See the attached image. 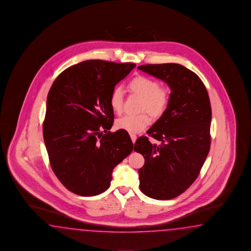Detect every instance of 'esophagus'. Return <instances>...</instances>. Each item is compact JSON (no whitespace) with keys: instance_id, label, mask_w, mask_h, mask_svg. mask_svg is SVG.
I'll list each match as a JSON object with an SVG mask.
<instances>
[{"instance_id":"obj_1","label":"esophagus","mask_w":251,"mask_h":251,"mask_svg":"<svg viewBox=\"0 0 251 251\" xmlns=\"http://www.w3.org/2000/svg\"><path fill=\"white\" fill-rule=\"evenodd\" d=\"M130 139L132 140V142L135 143L136 142V139H137V136L135 134H130Z\"/></svg>"}]
</instances>
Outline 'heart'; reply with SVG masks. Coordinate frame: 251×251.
<instances>
[{
	"instance_id": "1",
	"label": "heart",
	"mask_w": 251,
	"mask_h": 251,
	"mask_svg": "<svg viewBox=\"0 0 251 251\" xmlns=\"http://www.w3.org/2000/svg\"><path fill=\"white\" fill-rule=\"evenodd\" d=\"M129 90L143 99L141 110L151 112L153 116H160L167 110L170 94L167 86H159L154 79L139 75L134 77L128 84ZM109 102L112 111L120 113L123 111V90L120 86L113 88L109 97ZM151 123V118L148 113L138 115H125L118 119L116 126L120 129L129 133L142 132Z\"/></svg>"
}]
</instances>
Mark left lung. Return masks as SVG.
Returning <instances> with one entry per match:
<instances>
[{
	"instance_id": "1",
	"label": "left lung",
	"mask_w": 251,
	"mask_h": 251,
	"mask_svg": "<svg viewBox=\"0 0 251 251\" xmlns=\"http://www.w3.org/2000/svg\"><path fill=\"white\" fill-rule=\"evenodd\" d=\"M139 70L158 78L171 90L167 110L134 151L145 158L139 170V188L156 200L183 194L197 178L211 146L212 109L205 85L195 73L179 64L143 65Z\"/></svg>"
}]
</instances>
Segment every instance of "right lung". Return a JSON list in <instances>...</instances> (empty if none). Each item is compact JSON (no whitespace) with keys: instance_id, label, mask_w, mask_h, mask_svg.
Masks as SVG:
<instances>
[{"instance_id":"add662e5","label":"right lung","mask_w":251,"mask_h":251,"mask_svg":"<svg viewBox=\"0 0 251 251\" xmlns=\"http://www.w3.org/2000/svg\"><path fill=\"white\" fill-rule=\"evenodd\" d=\"M135 67L85 60L64 70L51 86L43 123L45 145L53 172L74 194L103 193L111 185L113 168L133 151L126 130L109 131L114 119L109 97Z\"/></svg>"}]
</instances>
